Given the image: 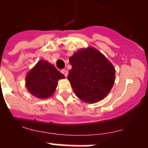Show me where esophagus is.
Wrapping results in <instances>:
<instances>
[{
	"mask_svg": "<svg viewBox=\"0 0 148 148\" xmlns=\"http://www.w3.org/2000/svg\"><path fill=\"white\" fill-rule=\"evenodd\" d=\"M61 73H62V74H64L65 77H67V74H68V72H67V70H65V69L61 70Z\"/></svg>",
	"mask_w": 148,
	"mask_h": 148,
	"instance_id": "obj_1",
	"label": "esophagus"
}]
</instances>
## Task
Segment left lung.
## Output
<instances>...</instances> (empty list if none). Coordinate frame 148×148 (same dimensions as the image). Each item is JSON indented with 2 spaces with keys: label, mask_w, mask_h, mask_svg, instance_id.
Here are the masks:
<instances>
[{
  "label": "left lung",
  "mask_w": 148,
  "mask_h": 148,
  "mask_svg": "<svg viewBox=\"0 0 148 148\" xmlns=\"http://www.w3.org/2000/svg\"><path fill=\"white\" fill-rule=\"evenodd\" d=\"M67 78L77 97L94 103L101 101L110 92L114 83L115 70L111 63L92 47L79 50L70 57Z\"/></svg>",
  "instance_id": "obj_1"
}]
</instances>
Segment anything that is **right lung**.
<instances>
[{"label":"right lung","instance_id":"obj_1","mask_svg":"<svg viewBox=\"0 0 148 148\" xmlns=\"http://www.w3.org/2000/svg\"><path fill=\"white\" fill-rule=\"evenodd\" d=\"M65 77L53 65L40 60L26 76V87L38 98H48L55 90L58 81Z\"/></svg>","mask_w":148,"mask_h":148}]
</instances>
